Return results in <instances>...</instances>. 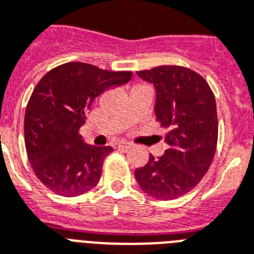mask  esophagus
<instances>
[{
	"label": "esophagus",
	"instance_id": "34e87169",
	"mask_svg": "<svg viewBox=\"0 0 254 254\" xmlns=\"http://www.w3.org/2000/svg\"><path fill=\"white\" fill-rule=\"evenodd\" d=\"M129 145H131V143H128V141H119L118 143V148H128Z\"/></svg>",
	"mask_w": 254,
	"mask_h": 254
}]
</instances>
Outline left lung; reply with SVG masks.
<instances>
[{
    "mask_svg": "<svg viewBox=\"0 0 254 254\" xmlns=\"http://www.w3.org/2000/svg\"><path fill=\"white\" fill-rule=\"evenodd\" d=\"M136 72L155 86V115L168 128V148L158 159L151 155L135 170V179L149 196L174 200L193 190L213 160L219 133L215 95L207 80L188 67L168 64Z\"/></svg>",
    "mask_w": 254,
    "mask_h": 254,
    "instance_id": "obj_1",
    "label": "left lung"
}]
</instances>
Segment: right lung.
<instances>
[{
	"mask_svg": "<svg viewBox=\"0 0 254 254\" xmlns=\"http://www.w3.org/2000/svg\"><path fill=\"white\" fill-rule=\"evenodd\" d=\"M131 71H109L67 62L41 78L25 113V145L31 168L54 193L72 197L98 184L109 145H88L79 128L96 96L127 83Z\"/></svg>",
	"mask_w": 254,
	"mask_h": 254,
	"instance_id": "obj_1",
	"label": "right lung"
}]
</instances>
